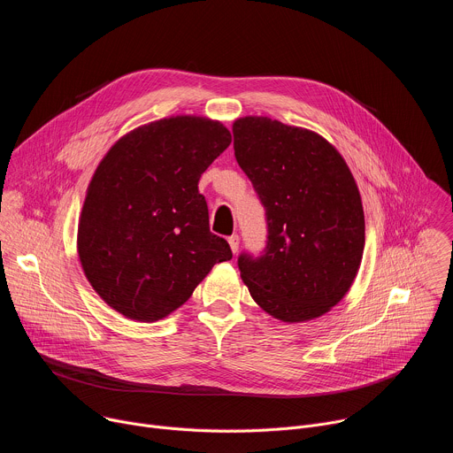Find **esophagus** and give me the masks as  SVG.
Listing matches in <instances>:
<instances>
[{
  "label": "esophagus",
  "mask_w": 453,
  "mask_h": 453,
  "mask_svg": "<svg viewBox=\"0 0 453 453\" xmlns=\"http://www.w3.org/2000/svg\"><path fill=\"white\" fill-rule=\"evenodd\" d=\"M229 247H231V250H233V254H236L238 252V249H240V238H238V234H233V236H229Z\"/></svg>",
  "instance_id": "obj_1"
}]
</instances>
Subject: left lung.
I'll list each match as a JSON object with an SVG mask.
<instances>
[{
    "mask_svg": "<svg viewBox=\"0 0 453 453\" xmlns=\"http://www.w3.org/2000/svg\"><path fill=\"white\" fill-rule=\"evenodd\" d=\"M234 156L265 208V254L238 257L250 297L281 322L330 311L349 292L364 254L357 180L341 152L310 128L267 116L233 123Z\"/></svg>",
    "mask_w": 453,
    "mask_h": 453,
    "instance_id": "8db88e82",
    "label": "left lung"
}]
</instances>
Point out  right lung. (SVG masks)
<instances>
[{
    "label": "right lung",
    "mask_w": 453,
    "mask_h": 453,
    "mask_svg": "<svg viewBox=\"0 0 453 453\" xmlns=\"http://www.w3.org/2000/svg\"><path fill=\"white\" fill-rule=\"evenodd\" d=\"M219 119L161 118L123 134L98 163L79 219L82 271L127 319L156 322L182 306L215 264L233 257L210 231L199 179L229 147Z\"/></svg>",
    "instance_id": "add662e5"
}]
</instances>
